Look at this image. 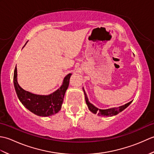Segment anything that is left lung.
I'll list each match as a JSON object with an SVG mask.
<instances>
[{
    "instance_id": "8db88e82",
    "label": "left lung",
    "mask_w": 154,
    "mask_h": 154,
    "mask_svg": "<svg viewBox=\"0 0 154 154\" xmlns=\"http://www.w3.org/2000/svg\"><path fill=\"white\" fill-rule=\"evenodd\" d=\"M85 101L86 103L88 106V108L90 110V111H91L94 114H98L99 116H114L116 115L119 113H120V112H122V110H124V109L128 106L130 103H132V101H130L128 103H127L124 105H122L121 106H119L118 108H112V109H105V110H102V109H99L98 108L95 107L94 105H93L91 104L89 100H88V98L87 97V95L85 94Z\"/></svg>"
}]
</instances>
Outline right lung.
I'll list each match as a JSON object with an SVG mask.
<instances>
[{
	"label": "right lung",
	"mask_w": 154,
	"mask_h": 154,
	"mask_svg": "<svg viewBox=\"0 0 154 154\" xmlns=\"http://www.w3.org/2000/svg\"><path fill=\"white\" fill-rule=\"evenodd\" d=\"M71 75V73L68 74L64 78L63 84L60 89L49 95H38L23 89L17 82L16 67L13 79L16 94L23 105L36 115L48 116L56 114L60 110L65 93L69 86Z\"/></svg>",
	"instance_id": "add662e5"
}]
</instances>
